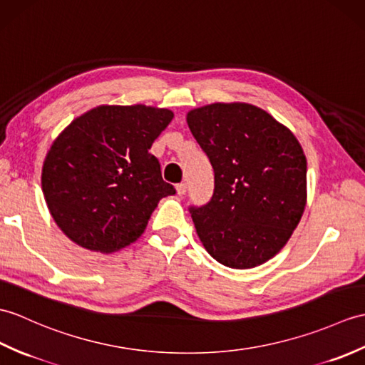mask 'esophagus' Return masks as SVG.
Masks as SVG:
<instances>
[{"mask_svg": "<svg viewBox=\"0 0 365 365\" xmlns=\"http://www.w3.org/2000/svg\"><path fill=\"white\" fill-rule=\"evenodd\" d=\"M175 190H177V194H179V196H183V194L186 192V183H179L175 186Z\"/></svg>", "mask_w": 365, "mask_h": 365, "instance_id": "1", "label": "esophagus"}]
</instances>
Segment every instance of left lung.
<instances>
[{"mask_svg": "<svg viewBox=\"0 0 365 365\" xmlns=\"http://www.w3.org/2000/svg\"><path fill=\"white\" fill-rule=\"evenodd\" d=\"M215 171L213 197L190 207L203 247L221 264L250 269L275 257L307 205V157L294 133L245 103L186 115Z\"/></svg>", "mask_w": 365, "mask_h": 365, "instance_id": "obj_1", "label": "left lung"}]
</instances>
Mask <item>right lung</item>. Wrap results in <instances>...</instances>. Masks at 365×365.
<instances>
[{"label":"right lung","mask_w":365,"mask_h":365,"mask_svg":"<svg viewBox=\"0 0 365 365\" xmlns=\"http://www.w3.org/2000/svg\"><path fill=\"white\" fill-rule=\"evenodd\" d=\"M173 118L168 108L99 106L58 135L41 169V188L68 238L104 253L140 238L160 199L175 194L149 152Z\"/></svg>","instance_id":"1"}]
</instances>
